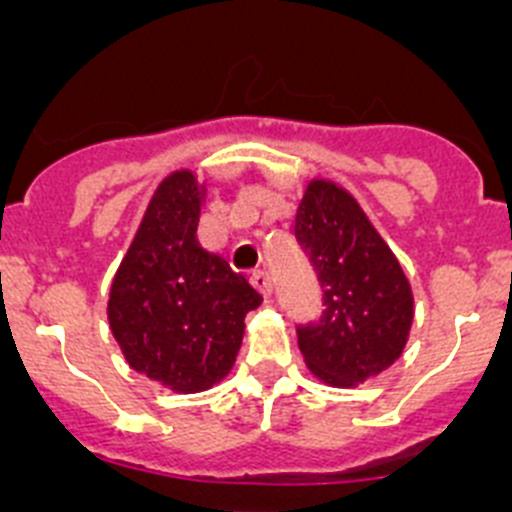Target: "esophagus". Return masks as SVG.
<instances>
[{
  "instance_id": "esophagus-1",
  "label": "esophagus",
  "mask_w": 512,
  "mask_h": 512,
  "mask_svg": "<svg viewBox=\"0 0 512 512\" xmlns=\"http://www.w3.org/2000/svg\"><path fill=\"white\" fill-rule=\"evenodd\" d=\"M251 284L256 289H259V292L264 297H269L271 289H274V284H271V274H269V271H264V269L253 271V274H251Z\"/></svg>"
}]
</instances>
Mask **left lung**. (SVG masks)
I'll return each instance as SVG.
<instances>
[{"mask_svg":"<svg viewBox=\"0 0 512 512\" xmlns=\"http://www.w3.org/2000/svg\"><path fill=\"white\" fill-rule=\"evenodd\" d=\"M295 235L323 287V318L297 328L305 364L330 387H356L390 369L413 325V289L392 248L351 192L310 179Z\"/></svg>","mask_w":512,"mask_h":512,"instance_id":"left-lung-1","label":"left lung"}]
</instances>
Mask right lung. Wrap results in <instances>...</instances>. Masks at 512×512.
<instances>
[{
	"label": "right lung",
	"mask_w": 512,
	"mask_h": 512,
	"mask_svg": "<svg viewBox=\"0 0 512 512\" xmlns=\"http://www.w3.org/2000/svg\"><path fill=\"white\" fill-rule=\"evenodd\" d=\"M205 182L189 169L161 179L115 271L107 320L138 374L179 395L230 374L246 312L264 297L197 241Z\"/></svg>",
	"instance_id": "right-lung-1"
}]
</instances>
